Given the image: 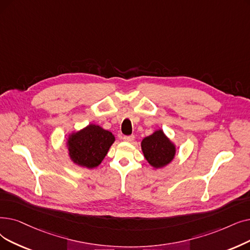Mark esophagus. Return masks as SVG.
<instances>
[{
  "label": "esophagus",
  "mask_w": 250,
  "mask_h": 250,
  "mask_svg": "<svg viewBox=\"0 0 250 250\" xmlns=\"http://www.w3.org/2000/svg\"><path fill=\"white\" fill-rule=\"evenodd\" d=\"M135 139V136L134 135H131V136H124L123 137V140L125 141V142H132V141H134Z\"/></svg>",
  "instance_id": "obj_1"
}]
</instances>
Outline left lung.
Returning a JSON list of instances; mask_svg holds the SVG:
<instances>
[{
  "mask_svg": "<svg viewBox=\"0 0 250 250\" xmlns=\"http://www.w3.org/2000/svg\"><path fill=\"white\" fill-rule=\"evenodd\" d=\"M142 150L149 164L156 168L165 167L175 157L176 149L162 131H156L142 141Z\"/></svg>",
  "mask_w": 250,
  "mask_h": 250,
  "instance_id": "1",
  "label": "left lung"
}]
</instances>
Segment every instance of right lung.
I'll use <instances>...</instances> for the list:
<instances>
[{
	"label": "right lung",
	"mask_w": 250,
	"mask_h": 250,
	"mask_svg": "<svg viewBox=\"0 0 250 250\" xmlns=\"http://www.w3.org/2000/svg\"><path fill=\"white\" fill-rule=\"evenodd\" d=\"M114 136L99 125H90L68 139L69 155L82 167H98L114 142Z\"/></svg>",
	"instance_id": "obj_1"
}]
</instances>
